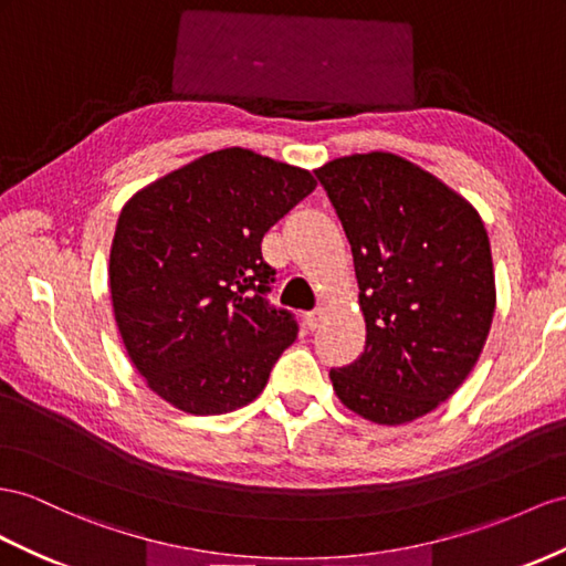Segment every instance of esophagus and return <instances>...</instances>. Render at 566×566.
Segmentation results:
<instances>
[{
    "label": "esophagus",
    "mask_w": 566,
    "mask_h": 566,
    "mask_svg": "<svg viewBox=\"0 0 566 566\" xmlns=\"http://www.w3.org/2000/svg\"><path fill=\"white\" fill-rule=\"evenodd\" d=\"M303 321H306L308 329H317V327H321V323H323V311L315 308V311L306 313V317H303Z\"/></svg>",
    "instance_id": "34e87169"
}]
</instances>
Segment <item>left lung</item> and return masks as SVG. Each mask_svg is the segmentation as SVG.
<instances>
[{
  "label": "left lung",
  "mask_w": 566,
  "mask_h": 566,
  "mask_svg": "<svg viewBox=\"0 0 566 566\" xmlns=\"http://www.w3.org/2000/svg\"><path fill=\"white\" fill-rule=\"evenodd\" d=\"M352 243L366 349L332 368L344 407L382 426L438 409L469 378L495 313L488 231L471 202L389 153L315 169Z\"/></svg>",
  "instance_id": "left-lung-1"
}]
</instances>
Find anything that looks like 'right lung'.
Here are the masks:
<instances>
[{"label":"right lung","mask_w":566,"mask_h":566,"mask_svg":"<svg viewBox=\"0 0 566 566\" xmlns=\"http://www.w3.org/2000/svg\"><path fill=\"white\" fill-rule=\"evenodd\" d=\"M315 188L311 171L243 148L198 157L126 202L109 253L114 321L155 395L214 416L253 401L298 335L268 301L260 243Z\"/></svg>","instance_id":"add662e5"}]
</instances>
